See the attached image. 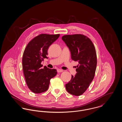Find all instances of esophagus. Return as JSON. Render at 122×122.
I'll list each match as a JSON object with an SVG mask.
<instances>
[{
    "label": "esophagus",
    "instance_id": "34e87169",
    "mask_svg": "<svg viewBox=\"0 0 122 122\" xmlns=\"http://www.w3.org/2000/svg\"><path fill=\"white\" fill-rule=\"evenodd\" d=\"M57 71H58V73H61L63 71V70H61V69H58V70H57Z\"/></svg>",
    "mask_w": 122,
    "mask_h": 122
}]
</instances>
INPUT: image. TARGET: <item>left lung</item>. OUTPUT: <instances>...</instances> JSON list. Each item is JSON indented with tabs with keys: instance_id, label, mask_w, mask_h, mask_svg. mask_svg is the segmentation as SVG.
<instances>
[{
	"instance_id": "obj_1",
	"label": "left lung",
	"mask_w": 122,
	"mask_h": 122,
	"mask_svg": "<svg viewBox=\"0 0 122 122\" xmlns=\"http://www.w3.org/2000/svg\"><path fill=\"white\" fill-rule=\"evenodd\" d=\"M62 39L69 48L71 58L78 61L76 76L65 85L67 91L76 96L84 93L94 78L97 65V57L93 42L82 34L64 35Z\"/></svg>"
}]
</instances>
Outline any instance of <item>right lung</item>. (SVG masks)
Here are the masks:
<instances>
[{"label": "right lung", "instance_id": "right-lung-1", "mask_svg": "<svg viewBox=\"0 0 122 122\" xmlns=\"http://www.w3.org/2000/svg\"><path fill=\"white\" fill-rule=\"evenodd\" d=\"M60 36L58 34H41L29 41L24 51L22 68L26 84L35 93H41L48 89L50 80L56 76V69L45 66L41 68L42 61L47 58V50Z\"/></svg>", "mask_w": 122, "mask_h": 122}]
</instances>
